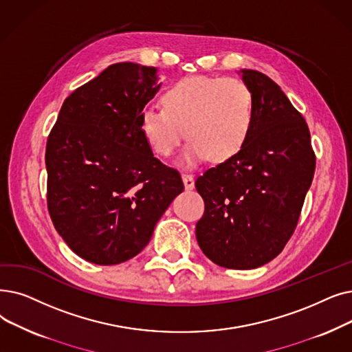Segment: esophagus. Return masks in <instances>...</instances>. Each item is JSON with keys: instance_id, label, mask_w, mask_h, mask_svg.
I'll use <instances>...</instances> for the list:
<instances>
[{"instance_id": "esophagus-1", "label": "esophagus", "mask_w": 352, "mask_h": 352, "mask_svg": "<svg viewBox=\"0 0 352 352\" xmlns=\"http://www.w3.org/2000/svg\"><path fill=\"white\" fill-rule=\"evenodd\" d=\"M182 182H184V187L187 191L194 188V177L191 174H182Z\"/></svg>"}]
</instances>
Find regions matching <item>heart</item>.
<instances>
[{
    "instance_id": "b5f03b06",
    "label": "heart",
    "mask_w": 352,
    "mask_h": 352,
    "mask_svg": "<svg viewBox=\"0 0 352 352\" xmlns=\"http://www.w3.org/2000/svg\"><path fill=\"white\" fill-rule=\"evenodd\" d=\"M162 108H146L140 131L160 157H171L190 138L179 162L195 166L210 157L224 162L248 142L254 120V96L243 80L191 76L166 87Z\"/></svg>"
}]
</instances>
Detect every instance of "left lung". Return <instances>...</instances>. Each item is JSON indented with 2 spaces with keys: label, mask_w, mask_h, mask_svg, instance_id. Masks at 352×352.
Segmentation results:
<instances>
[{
  "label": "left lung",
  "mask_w": 352,
  "mask_h": 352,
  "mask_svg": "<svg viewBox=\"0 0 352 352\" xmlns=\"http://www.w3.org/2000/svg\"><path fill=\"white\" fill-rule=\"evenodd\" d=\"M254 96L248 142L232 160L195 181L206 210L195 226L198 246L227 269L269 263L294 234L315 173L303 116L266 74L241 69Z\"/></svg>",
  "instance_id": "1"
}]
</instances>
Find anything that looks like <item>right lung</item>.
<instances>
[{
  "label": "right lung",
  "mask_w": 352,
  "mask_h": 352,
  "mask_svg": "<svg viewBox=\"0 0 352 352\" xmlns=\"http://www.w3.org/2000/svg\"><path fill=\"white\" fill-rule=\"evenodd\" d=\"M157 69L116 63L65 100L45 146L47 207L85 261L118 265L142 252L184 184L140 131Z\"/></svg>",
  "instance_id": "obj_1"
}]
</instances>
